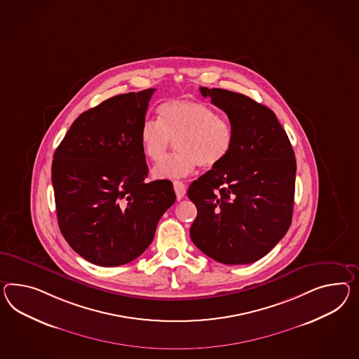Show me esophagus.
I'll return each instance as SVG.
<instances>
[{
	"label": "esophagus",
	"instance_id": "obj_1",
	"mask_svg": "<svg viewBox=\"0 0 359 359\" xmlns=\"http://www.w3.org/2000/svg\"><path fill=\"white\" fill-rule=\"evenodd\" d=\"M173 187H175V195H177V201H181L186 194V186L181 181H175Z\"/></svg>",
	"mask_w": 359,
	"mask_h": 359
}]
</instances>
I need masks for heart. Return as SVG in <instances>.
I'll return each mask as SVG.
<instances>
[{"label": "heart", "instance_id": "b5f03b06", "mask_svg": "<svg viewBox=\"0 0 359 359\" xmlns=\"http://www.w3.org/2000/svg\"><path fill=\"white\" fill-rule=\"evenodd\" d=\"M158 121L140 128V144L152 163H159L172 141L177 152L154 169L155 178H181L198 165L213 169L229 156L236 133L229 121L220 118L207 104L187 99L169 100L158 107Z\"/></svg>", "mask_w": 359, "mask_h": 359}]
</instances>
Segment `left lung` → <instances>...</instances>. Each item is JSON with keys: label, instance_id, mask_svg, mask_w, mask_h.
I'll return each mask as SVG.
<instances>
[{"label": "left lung", "instance_id": "1", "mask_svg": "<svg viewBox=\"0 0 359 359\" xmlns=\"http://www.w3.org/2000/svg\"><path fill=\"white\" fill-rule=\"evenodd\" d=\"M225 111L234 146L220 165L190 184L198 215L194 245L222 264H248L285 236L294 204V151L276 114L242 93L201 87Z\"/></svg>", "mask_w": 359, "mask_h": 359}]
</instances>
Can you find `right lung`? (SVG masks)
I'll return each mask as SVG.
<instances>
[{
  "instance_id": "right-lung-1",
  "label": "right lung",
  "mask_w": 359,
  "mask_h": 359,
  "mask_svg": "<svg viewBox=\"0 0 359 359\" xmlns=\"http://www.w3.org/2000/svg\"><path fill=\"white\" fill-rule=\"evenodd\" d=\"M154 93L117 95L84 111L55 149L58 226L70 248L96 266H122L142 255L175 202L170 181H144L140 128Z\"/></svg>"
}]
</instances>
